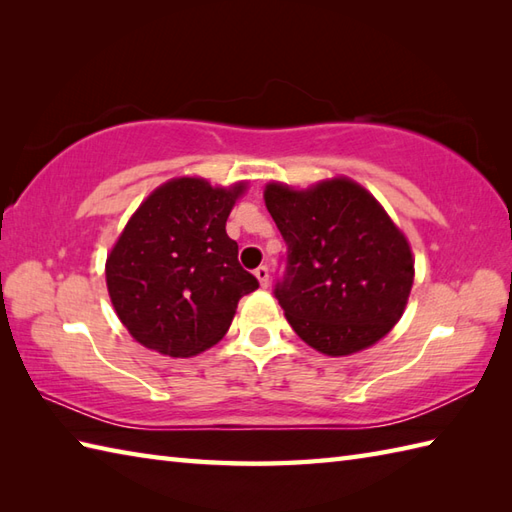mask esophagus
<instances>
[{
    "label": "esophagus",
    "instance_id": "esophagus-1",
    "mask_svg": "<svg viewBox=\"0 0 512 512\" xmlns=\"http://www.w3.org/2000/svg\"><path fill=\"white\" fill-rule=\"evenodd\" d=\"M255 277L259 279V286L262 288H268V266H259L257 270H255Z\"/></svg>",
    "mask_w": 512,
    "mask_h": 512
}]
</instances>
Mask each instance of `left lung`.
Wrapping results in <instances>:
<instances>
[{"instance_id":"obj_1","label":"left lung","mask_w":512,"mask_h":512,"mask_svg":"<svg viewBox=\"0 0 512 512\" xmlns=\"http://www.w3.org/2000/svg\"><path fill=\"white\" fill-rule=\"evenodd\" d=\"M266 209L286 250L275 297L292 330L317 352H361L394 328L413 286L407 237L350 178L306 191L266 184Z\"/></svg>"}]
</instances>
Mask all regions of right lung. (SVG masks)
Segmentation results:
<instances>
[{"instance_id": "right-lung-1", "label": "right lung", "mask_w": 512, "mask_h": 512, "mask_svg": "<svg viewBox=\"0 0 512 512\" xmlns=\"http://www.w3.org/2000/svg\"><path fill=\"white\" fill-rule=\"evenodd\" d=\"M246 184L173 178L138 206L107 255L105 279L134 339L173 358L209 350L231 328L237 301L259 281L237 262L228 213Z\"/></svg>"}]
</instances>
